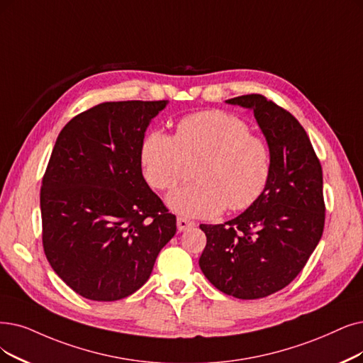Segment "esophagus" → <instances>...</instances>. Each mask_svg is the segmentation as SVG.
<instances>
[{"label": "esophagus", "instance_id": "34e87169", "mask_svg": "<svg viewBox=\"0 0 363 363\" xmlns=\"http://www.w3.org/2000/svg\"><path fill=\"white\" fill-rule=\"evenodd\" d=\"M192 226H195V222H191V220H187V219H184V217H177V229L182 232V230H186V229H189V228H192Z\"/></svg>", "mask_w": 363, "mask_h": 363}]
</instances>
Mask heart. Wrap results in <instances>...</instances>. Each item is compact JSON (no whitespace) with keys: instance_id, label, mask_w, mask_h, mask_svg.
Returning a JSON list of instances; mask_svg holds the SVG:
<instances>
[{"instance_id":"heart-1","label":"heart","mask_w":363,"mask_h":363,"mask_svg":"<svg viewBox=\"0 0 363 363\" xmlns=\"http://www.w3.org/2000/svg\"><path fill=\"white\" fill-rule=\"evenodd\" d=\"M140 159L144 177L157 191H172L186 162L198 159L196 182L169 196V206L189 217H213L225 207L230 211L250 207L264 192L271 169L265 138L223 110L184 116L174 137L153 129L141 141Z\"/></svg>"}]
</instances>
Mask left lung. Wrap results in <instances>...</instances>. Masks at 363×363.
<instances>
[{
    "label": "left lung",
    "mask_w": 363,
    "mask_h": 363,
    "mask_svg": "<svg viewBox=\"0 0 363 363\" xmlns=\"http://www.w3.org/2000/svg\"><path fill=\"white\" fill-rule=\"evenodd\" d=\"M228 103L253 110L269 146V179L235 219L199 225L207 237L199 267L220 292L259 299L291 284L320 241L323 174L306 129L287 110L260 94Z\"/></svg>",
    "instance_id": "left-lung-1"
}]
</instances>
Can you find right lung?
I'll return each instance as SVG.
<instances>
[{
	"instance_id": "right-lung-1",
	"label": "right lung",
	"mask_w": 363,
	"mask_h": 363,
	"mask_svg": "<svg viewBox=\"0 0 363 363\" xmlns=\"http://www.w3.org/2000/svg\"><path fill=\"white\" fill-rule=\"evenodd\" d=\"M167 101H108L60 133L40 191L41 240L76 294L119 301L146 283L176 216L146 183L140 147Z\"/></svg>"
}]
</instances>
